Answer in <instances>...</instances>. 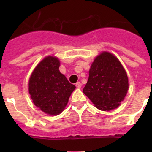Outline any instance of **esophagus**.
Returning <instances> with one entry per match:
<instances>
[{
  "mask_svg": "<svg viewBox=\"0 0 152 152\" xmlns=\"http://www.w3.org/2000/svg\"><path fill=\"white\" fill-rule=\"evenodd\" d=\"M76 87H78V88H81V87H82V83H81L80 82H76Z\"/></svg>",
  "mask_w": 152,
  "mask_h": 152,
  "instance_id": "esophagus-1",
  "label": "esophagus"
}]
</instances>
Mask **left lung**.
Returning <instances> with one entry per match:
<instances>
[{"label": "left lung", "instance_id": "left-lung-1", "mask_svg": "<svg viewBox=\"0 0 152 152\" xmlns=\"http://www.w3.org/2000/svg\"><path fill=\"white\" fill-rule=\"evenodd\" d=\"M129 89L126 72L116 56L102 52L94 59L83 93L95 107L104 111L115 109Z\"/></svg>", "mask_w": 152, "mask_h": 152}]
</instances>
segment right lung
Returning a JSON list of instances; mask_svg holds the SVG:
<instances>
[{
    "instance_id": "right-lung-1",
    "label": "right lung",
    "mask_w": 152,
    "mask_h": 152,
    "mask_svg": "<svg viewBox=\"0 0 152 152\" xmlns=\"http://www.w3.org/2000/svg\"><path fill=\"white\" fill-rule=\"evenodd\" d=\"M60 62L48 56L35 67L30 76L28 92L34 104L50 115L60 114L76 87L59 70Z\"/></svg>"
}]
</instances>
